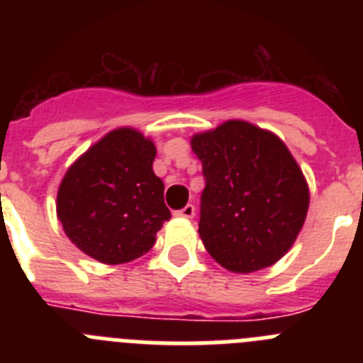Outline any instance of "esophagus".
<instances>
[{
  "instance_id": "esophagus-1",
  "label": "esophagus",
  "mask_w": 363,
  "mask_h": 363,
  "mask_svg": "<svg viewBox=\"0 0 363 363\" xmlns=\"http://www.w3.org/2000/svg\"><path fill=\"white\" fill-rule=\"evenodd\" d=\"M174 214L179 218H187V220H191V218H194V214H196V209H194V205L189 203V205H185L184 209L176 211Z\"/></svg>"
}]
</instances>
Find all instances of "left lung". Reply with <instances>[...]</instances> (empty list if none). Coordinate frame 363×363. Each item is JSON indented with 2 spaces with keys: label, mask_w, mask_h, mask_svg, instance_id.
Wrapping results in <instances>:
<instances>
[{
  "label": "left lung",
  "mask_w": 363,
  "mask_h": 363,
  "mask_svg": "<svg viewBox=\"0 0 363 363\" xmlns=\"http://www.w3.org/2000/svg\"><path fill=\"white\" fill-rule=\"evenodd\" d=\"M203 165L200 238L221 267L238 274L271 267L298 238L309 185L287 145L271 130L229 120L198 133Z\"/></svg>",
  "instance_id": "left-lung-1"
}]
</instances>
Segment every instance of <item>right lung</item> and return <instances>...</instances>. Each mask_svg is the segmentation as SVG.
<instances>
[{
    "label": "right lung",
    "mask_w": 363,
    "mask_h": 363,
    "mask_svg": "<svg viewBox=\"0 0 363 363\" xmlns=\"http://www.w3.org/2000/svg\"><path fill=\"white\" fill-rule=\"evenodd\" d=\"M156 145L133 127L105 134L67 169L56 214L70 242L101 264L118 265L152 249L171 211L154 174Z\"/></svg>",
    "instance_id": "add662e5"
}]
</instances>
